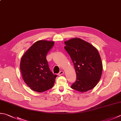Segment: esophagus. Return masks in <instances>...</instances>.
I'll list each match as a JSON object with an SVG mask.
<instances>
[{
  "mask_svg": "<svg viewBox=\"0 0 121 121\" xmlns=\"http://www.w3.org/2000/svg\"><path fill=\"white\" fill-rule=\"evenodd\" d=\"M63 73H64V72L63 71H60V72H59L58 75H59V76H60V75H61L63 74Z\"/></svg>",
  "mask_w": 121,
  "mask_h": 121,
  "instance_id": "esophagus-1",
  "label": "esophagus"
}]
</instances>
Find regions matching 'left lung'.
<instances>
[{
  "label": "left lung",
  "instance_id": "8db88e82",
  "mask_svg": "<svg viewBox=\"0 0 121 121\" xmlns=\"http://www.w3.org/2000/svg\"><path fill=\"white\" fill-rule=\"evenodd\" d=\"M65 49L72 59L77 74L76 81L71 87L81 92L93 89L102 73V63L98 50L78 38L65 41Z\"/></svg>",
  "mask_w": 121,
  "mask_h": 121
}]
</instances>
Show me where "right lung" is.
I'll return each instance as SVG.
<instances>
[{"label": "right lung", "instance_id": "add662e5", "mask_svg": "<svg viewBox=\"0 0 121 121\" xmlns=\"http://www.w3.org/2000/svg\"><path fill=\"white\" fill-rule=\"evenodd\" d=\"M53 41L39 40L26 52L20 61L23 79L33 91L42 92L53 87L57 75L50 70L46 56Z\"/></svg>", "mask_w": 121, "mask_h": 121}]
</instances>
